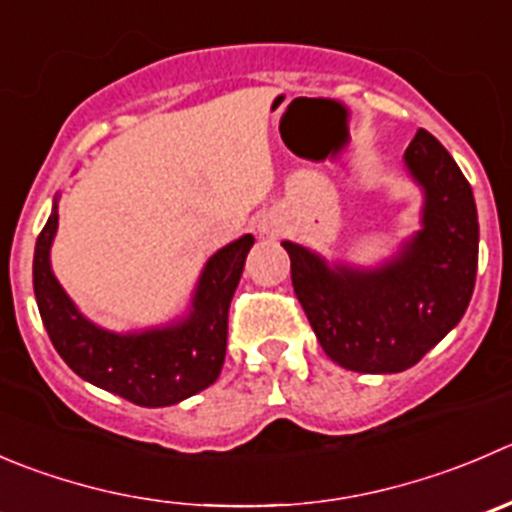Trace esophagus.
<instances>
[{
    "mask_svg": "<svg viewBox=\"0 0 512 512\" xmlns=\"http://www.w3.org/2000/svg\"><path fill=\"white\" fill-rule=\"evenodd\" d=\"M260 232L262 235H277V232H280V227H277V222H272V220H260Z\"/></svg>",
    "mask_w": 512,
    "mask_h": 512,
    "instance_id": "34e87169",
    "label": "esophagus"
}]
</instances>
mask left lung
Segmentation results:
<instances>
[{"mask_svg": "<svg viewBox=\"0 0 512 512\" xmlns=\"http://www.w3.org/2000/svg\"><path fill=\"white\" fill-rule=\"evenodd\" d=\"M405 167L423 190L420 230L377 267L327 262L285 240L292 287L340 367L367 375L403 372L460 322L478 272V210L450 152L420 130Z\"/></svg>", "mask_w": 512, "mask_h": 512, "instance_id": "left-lung-1", "label": "left lung"}]
</instances>
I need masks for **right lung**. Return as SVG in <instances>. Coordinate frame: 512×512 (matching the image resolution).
<instances>
[{
  "label": "right lung",
  "mask_w": 512,
  "mask_h": 512,
  "mask_svg": "<svg viewBox=\"0 0 512 512\" xmlns=\"http://www.w3.org/2000/svg\"><path fill=\"white\" fill-rule=\"evenodd\" d=\"M59 195L34 247V297L54 350L82 380L142 408H167L210 388L227 350V312L255 237L242 235L205 262L182 317L147 330L114 332L79 312L52 272Z\"/></svg>",
  "instance_id": "add662e5"
}]
</instances>
